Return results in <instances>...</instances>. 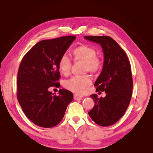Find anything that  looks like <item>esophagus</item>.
Masks as SVG:
<instances>
[{
    "instance_id": "1",
    "label": "esophagus",
    "mask_w": 153,
    "mask_h": 153,
    "mask_svg": "<svg viewBox=\"0 0 153 153\" xmlns=\"http://www.w3.org/2000/svg\"><path fill=\"white\" fill-rule=\"evenodd\" d=\"M74 98L75 100H81L83 98V96L81 95V94L76 93L74 94Z\"/></svg>"
}]
</instances>
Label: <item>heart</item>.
<instances>
[{"label":"heart","mask_w":153,"mask_h":153,"mask_svg":"<svg viewBox=\"0 0 153 153\" xmlns=\"http://www.w3.org/2000/svg\"><path fill=\"white\" fill-rule=\"evenodd\" d=\"M72 54L75 61H84V71L97 72L102 68V62L97 57L95 49L88 45H82L74 49ZM72 62L67 55H63L58 62V68L61 73L67 76L70 73ZM91 84V79L88 75L75 76L66 80L65 87L68 90L79 94H84L88 91Z\"/></svg>","instance_id":"heart-1"}]
</instances>
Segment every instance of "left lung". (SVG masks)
I'll list each match as a JSON object with an SVG mask.
<instances>
[{"mask_svg": "<svg viewBox=\"0 0 153 153\" xmlns=\"http://www.w3.org/2000/svg\"><path fill=\"white\" fill-rule=\"evenodd\" d=\"M84 38L98 43L103 50V68L94 85L96 90L106 94L100 98L96 94L90 96L95 105L88 114L100 126H111L123 117L131 100L133 82L130 63L126 53L110 37L85 36Z\"/></svg>", "mask_w": 153, "mask_h": 153, "instance_id": "8db88e82", "label": "left lung"}]
</instances>
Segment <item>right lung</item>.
Segmentation results:
<instances>
[{
  "instance_id": "add662e5",
  "label": "right lung",
  "mask_w": 153,
  "mask_h": 153,
  "mask_svg": "<svg viewBox=\"0 0 153 153\" xmlns=\"http://www.w3.org/2000/svg\"><path fill=\"white\" fill-rule=\"evenodd\" d=\"M65 36L38 42L22 59L17 74V99L23 112L39 126L59 124L68 104L74 100L70 91L60 89L54 95L49 89L60 86L58 62L76 39Z\"/></svg>"
}]
</instances>
